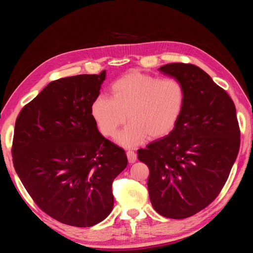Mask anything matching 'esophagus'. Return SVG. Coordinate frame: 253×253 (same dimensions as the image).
<instances>
[{
  "instance_id": "obj_1",
  "label": "esophagus",
  "mask_w": 253,
  "mask_h": 253,
  "mask_svg": "<svg viewBox=\"0 0 253 253\" xmlns=\"http://www.w3.org/2000/svg\"><path fill=\"white\" fill-rule=\"evenodd\" d=\"M126 156H127V160L129 164H134L137 160V155L134 151H127L126 152Z\"/></svg>"
}]
</instances>
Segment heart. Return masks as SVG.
Wrapping results in <instances>:
<instances>
[{"instance_id":"obj_1","label":"heart","mask_w":253,"mask_h":253,"mask_svg":"<svg viewBox=\"0 0 253 253\" xmlns=\"http://www.w3.org/2000/svg\"><path fill=\"white\" fill-rule=\"evenodd\" d=\"M185 98L178 80L132 72L112 84L111 97L100 95L94 99L90 114L106 137L117 134L127 115L128 125L116 141L125 148H135L148 137L156 139L169 134L181 116Z\"/></svg>"}]
</instances>
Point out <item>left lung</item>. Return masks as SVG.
Wrapping results in <instances>:
<instances>
[{
	"label": "left lung",
	"mask_w": 253,
	"mask_h": 253,
	"mask_svg": "<svg viewBox=\"0 0 253 253\" xmlns=\"http://www.w3.org/2000/svg\"><path fill=\"white\" fill-rule=\"evenodd\" d=\"M185 89L177 125L163 138L138 150L149 167L153 208L169 218H186L215 200L240 149V127L232 99L202 68L170 63L159 67Z\"/></svg>",
	"instance_id": "left-lung-1"
}]
</instances>
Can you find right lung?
Here are the masks:
<instances>
[{
	"label": "right lung",
	"instance_id": "obj_1",
	"mask_svg": "<svg viewBox=\"0 0 253 253\" xmlns=\"http://www.w3.org/2000/svg\"><path fill=\"white\" fill-rule=\"evenodd\" d=\"M106 72L50 82L22 109L13 166L35 203L49 216L91 227L110 215L112 183L127 165L124 149L100 134L90 106Z\"/></svg>",
	"mask_w": 253,
	"mask_h": 253
}]
</instances>
